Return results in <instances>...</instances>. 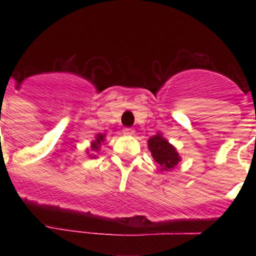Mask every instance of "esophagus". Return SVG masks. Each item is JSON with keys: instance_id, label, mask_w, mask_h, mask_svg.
Segmentation results:
<instances>
[{"instance_id": "1", "label": "esophagus", "mask_w": 256, "mask_h": 256, "mask_svg": "<svg viewBox=\"0 0 256 256\" xmlns=\"http://www.w3.org/2000/svg\"><path fill=\"white\" fill-rule=\"evenodd\" d=\"M122 132L125 134V135H134V134H135V130H134V128H125L122 130Z\"/></svg>"}]
</instances>
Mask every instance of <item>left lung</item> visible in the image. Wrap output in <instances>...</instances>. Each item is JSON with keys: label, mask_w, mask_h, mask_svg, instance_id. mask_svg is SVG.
Returning a JSON list of instances; mask_svg holds the SVG:
<instances>
[{"label": "left lung", "mask_w": 256, "mask_h": 256, "mask_svg": "<svg viewBox=\"0 0 256 256\" xmlns=\"http://www.w3.org/2000/svg\"><path fill=\"white\" fill-rule=\"evenodd\" d=\"M147 142H148V150L151 151L152 157L160 164L161 171L172 170L180 161L177 150L166 138H162L161 134L150 138Z\"/></svg>", "instance_id": "left-lung-1"}]
</instances>
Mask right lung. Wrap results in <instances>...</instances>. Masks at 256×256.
I'll list each match as a JSON object with an SVG mask.
<instances>
[{"label": "right lung", "instance_id": "right-lung-1", "mask_svg": "<svg viewBox=\"0 0 256 256\" xmlns=\"http://www.w3.org/2000/svg\"><path fill=\"white\" fill-rule=\"evenodd\" d=\"M104 141H105L104 134H98V135L95 136V140L92 142V151H95V152L99 151L100 144H102V142H104ZM90 157L95 158V156H92V154H90Z\"/></svg>", "mask_w": 256, "mask_h": 256}]
</instances>
